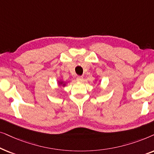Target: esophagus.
Segmentation results:
<instances>
[{"instance_id": "34e87169", "label": "esophagus", "mask_w": 154, "mask_h": 154, "mask_svg": "<svg viewBox=\"0 0 154 154\" xmlns=\"http://www.w3.org/2000/svg\"><path fill=\"white\" fill-rule=\"evenodd\" d=\"M83 77L82 76H78L77 77V79H76V80L78 81H79V82H81L82 81H83Z\"/></svg>"}]
</instances>
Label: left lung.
I'll list each match as a JSON object with an SVG mask.
<instances>
[{
  "mask_svg": "<svg viewBox=\"0 0 154 154\" xmlns=\"http://www.w3.org/2000/svg\"><path fill=\"white\" fill-rule=\"evenodd\" d=\"M96 81H97V79H96Z\"/></svg>",
  "mask_w": 154,
  "mask_h": 154,
  "instance_id": "1",
  "label": "left lung"
}]
</instances>
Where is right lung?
Listing matches in <instances>:
<instances>
[{
  "instance_id": "add662e5",
  "label": "right lung",
  "mask_w": 154,
  "mask_h": 154,
  "mask_svg": "<svg viewBox=\"0 0 154 154\" xmlns=\"http://www.w3.org/2000/svg\"><path fill=\"white\" fill-rule=\"evenodd\" d=\"M57 84H58V85L60 86V88H62H62H64L65 86L66 85V82L62 81V79H60V80H58Z\"/></svg>"
}]
</instances>
